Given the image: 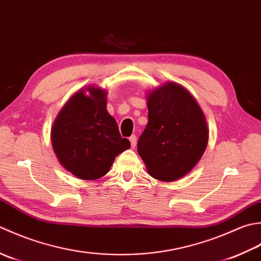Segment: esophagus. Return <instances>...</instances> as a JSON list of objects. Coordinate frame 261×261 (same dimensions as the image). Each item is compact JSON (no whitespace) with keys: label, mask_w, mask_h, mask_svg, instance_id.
<instances>
[{"label":"esophagus","mask_w":261,"mask_h":261,"mask_svg":"<svg viewBox=\"0 0 261 261\" xmlns=\"http://www.w3.org/2000/svg\"><path fill=\"white\" fill-rule=\"evenodd\" d=\"M129 142H130V146L134 148L135 146H136V143H137V138H136V136L135 135H132L130 137H129Z\"/></svg>","instance_id":"obj_1"}]
</instances>
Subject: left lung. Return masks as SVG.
Here are the masks:
<instances>
[{"label":"left lung","instance_id":"1","mask_svg":"<svg viewBox=\"0 0 261 261\" xmlns=\"http://www.w3.org/2000/svg\"><path fill=\"white\" fill-rule=\"evenodd\" d=\"M148 123L137 152L147 172L174 181L190 172L203 156L208 127L199 105L182 86L168 82L147 94Z\"/></svg>","mask_w":261,"mask_h":261}]
</instances>
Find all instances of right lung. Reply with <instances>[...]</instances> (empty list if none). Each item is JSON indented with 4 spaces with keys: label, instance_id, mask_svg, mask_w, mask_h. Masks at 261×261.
<instances>
[{
    "label": "right lung",
    "instance_id": "add662e5",
    "mask_svg": "<svg viewBox=\"0 0 261 261\" xmlns=\"http://www.w3.org/2000/svg\"><path fill=\"white\" fill-rule=\"evenodd\" d=\"M106 98V90L81 89L64 105L53 124V150L62 166L80 179L103 177L115 158L130 147L108 114Z\"/></svg>",
    "mask_w": 261,
    "mask_h": 261
}]
</instances>
